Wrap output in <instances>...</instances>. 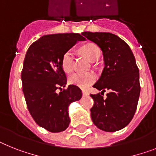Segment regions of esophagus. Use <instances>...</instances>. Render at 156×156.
<instances>
[{"label":"esophagus","instance_id":"34e87169","mask_svg":"<svg viewBox=\"0 0 156 156\" xmlns=\"http://www.w3.org/2000/svg\"><path fill=\"white\" fill-rule=\"evenodd\" d=\"M82 94H83V96H87L89 95V93H88L87 91H85V90H83V91H82Z\"/></svg>","mask_w":156,"mask_h":156}]
</instances>
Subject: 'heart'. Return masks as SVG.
<instances>
[{"mask_svg": "<svg viewBox=\"0 0 156 156\" xmlns=\"http://www.w3.org/2000/svg\"><path fill=\"white\" fill-rule=\"evenodd\" d=\"M81 52L87 57L91 62H95L100 58L101 51L98 46L95 44L89 43L80 48ZM75 59V53L73 49L68 50L64 52L61 60L62 68L66 73H71L73 69V63ZM96 75L92 73H74L69 77V81L71 84L76 85L82 89H86L96 81Z\"/></svg>", "mask_w": 156, "mask_h": 156, "instance_id": "1", "label": "heart"}]
</instances>
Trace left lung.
I'll list each match as a JSON object with an SVG mask.
<instances>
[{
  "label": "left lung",
  "instance_id": "1",
  "mask_svg": "<svg viewBox=\"0 0 156 156\" xmlns=\"http://www.w3.org/2000/svg\"><path fill=\"white\" fill-rule=\"evenodd\" d=\"M81 34L102 50L104 68L93 85L99 91L109 90L105 99L92 95V122L104 132L123 129L133 118L140 93V73L136 59L125 41L110 33L83 32Z\"/></svg>",
  "mask_w": 156,
  "mask_h": 156
}]
</instances>
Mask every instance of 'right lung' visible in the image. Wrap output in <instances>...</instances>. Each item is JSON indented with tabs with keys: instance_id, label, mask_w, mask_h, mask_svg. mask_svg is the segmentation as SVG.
<instances>
[{
	"instance_id": "1",
	"label": "right lung",
	"mask_w": 156,
	"mask_h": 156,
	"mask_svg": "<svg viewBox=\"0 0 156 156\" xmlns=\"http://www.w3.org/2000/svg\"><path fill=\"white\" fill-rule=\"evenodd\" d=\"M85 41L78 33L45 35L35 41L27 51L21 73L23 92L35 122L48 132H60L69 127V106L80 100L79 87L67 83L61 60L64 52Z\"/></svg>"
}]
</instances>
